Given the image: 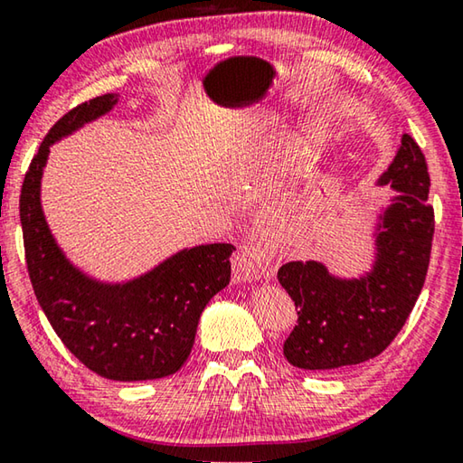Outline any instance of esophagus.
<instances>
[{"instance_id": "obj_1", "label": "esophagus", "mask_w": 463, "mask_h": 463, "mask_svg": "<svg viewBox=\"0 0 463 463\" xmlns=\"http://www.w3.org/2000/svg\"><path fill=\"white\" fill-rule=\"evenodd\" d=\"M271 276V261L260 241H250L234 257V278L241 281L268 279Z\"/></svg>"}]
</instances>
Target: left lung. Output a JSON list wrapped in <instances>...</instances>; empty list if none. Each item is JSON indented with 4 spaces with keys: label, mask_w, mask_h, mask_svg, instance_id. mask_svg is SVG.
Returning <instances> with one entry per match:
<instances>
[{
    "label": "left lung",
    "mask_w": 463,
    "mask_h": 463,
    "mask_svg": "<svg viewBox=\"0 0 463 463\" xmlns=\"http://www.w3.org/2000/svg\"><path fill=\"white\" fill-rule=\"evenodd\" d=\"M380 184L398 195L380 216L373 269L365 278L328 276L323 263L289 261L278 279L292 298L298 320L284 341V357L302 370L328 372L380 355L401 333L422 289L435 232L425 155L402 137Z\"/></svg>",
    "instance_id": "1"
}]
</instances>
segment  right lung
Wrapping results in <instances>:
<instances>
[{
    "mask_svg": "<svg viewBox=\"0 0 463 463\" xmlns=\"http://www.w3.org/2000/svg\"><path fill=\"white\" fill-rule=\"evenodd\" d=\"M116 101L114 93L83 101L49 130L22 184L20 222L36 300L62 345L101 378L156 380L175 373L190 357L202 310L231 281L234 247L214 242L182 250L122 286L98 284L65 260L41 208L49 146Z\"/></svg>",
    "mask_w": 463,
    "mask_h": 463,
    "instance_id": "right-lung-1",
    "label": "right lung"
}]
</instances>
